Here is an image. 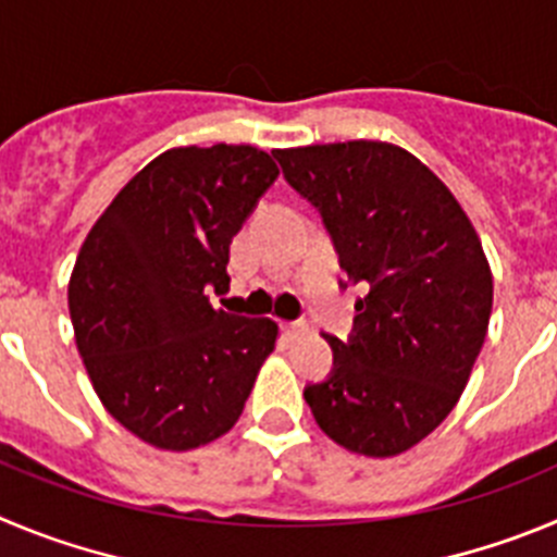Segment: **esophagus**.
<instances>
[{
    "label": "esophagus",
    "mask_w": 557,
    "mask_h": 557,
    "mask_svg": "<svg viewBox=\"0 0 557 557\" xmlns=\"http://www.w3.org/2000/svg\"><path fill=\"white\" fill-rule=\"evenodd\" d=\"M285 333H288V338H299V335L308 333V324H305V322H288V324H285Z\"/></svg>",
    "instance_id": "esophagus-1"
}]
</instances>
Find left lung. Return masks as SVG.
Wrapping results in <instances>:
<instances>
[{"label": "left lung", "mask_w": 557, "mask_h": 557, "mask_svg": "<svg viewBox=\"0 0 557 557\" xmlns=\"http://www.w3.org/2000/svg\"><path fill=\"white\" fill-rule=\"evenodd\" d=\"M274 158L366 290L349 338L324 335L333 372L305 385V403L349 453H405L447 419L485 341L494 283L478 233L447 185L394 144H322Z\"/></svg>", "instance_id": "1"}]
</instances>
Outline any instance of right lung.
Returning <instances> with one entry per match:
<instances>
[{
    "label": "right lung",
    "mask_w": 557,
    "mask_h": 557,
    "mask_svg": "<svg viewBox=\"0 0 557 557\" xmlns=\"http://www.w3.org/2000/svg\"><path fill=\"white\" fill-rule=\"evenodd\" d=\"M255 147H180L124 185L69 283L77 349L108 413L160 449L227 433L277 341L272 319L216 310L233 235L277 180Z\"/></svg>",
    "instance_id": "1"
}]
</instances>
